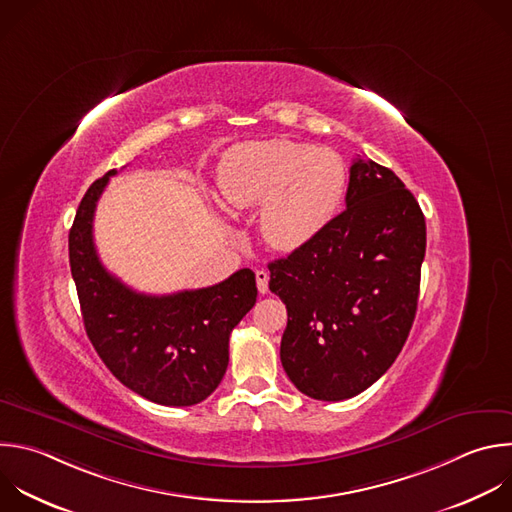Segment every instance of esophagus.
Returning a JSON list of instances; mask_svg holds the SVG:
<instances>
[{
  "label": "esophagus",
  "instance_id": "1",
  "mask_svg": "<svg viewBox=\"0 0 512 512\" xmlns=\"http://www.w3.org/2000/svg\"><path fill=\"white\" fill-rule=\"evenodd\" d=\"M255 279H257L259 293H267L269 291V273L265 269H259V271H255Z\"/></svg>",
  "mask_w": 512,
  "mask_h": 512
}]
</instances>
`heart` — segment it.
Segmentation results:
<instances>
[{
  "instance_id": "b5f03b06",
  "label": "heart",
  "mask_w": 512,
  "mask_h": 512,
  "mask_svg": "<svg viewBox=\"0 0 512 512\" xmlns=\"http://www.w3.org/2000/svg\"><path fill=\"white\" fill-rule=\"evenodd\" d=\"M219 187L233 209L261 205L263 239L277 251L311 245L337 217L348 189V166L329 148L271 138L229 148Z\"/></svg>"
}]
</instances>
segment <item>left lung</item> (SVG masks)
I'll list each match as a JSON object with an SVG mask.
<instances>
[{"instance_id":"8db88e82","label":"left lung","mask_w":512,"mask_h":512,"mask_svg":"<svg viewBox=\"0 0 512 512\" xmlns=\"http://www.w3.org/2000/svg\"><path fill=\"white\" fill-rule=\"evenodd\" d=\"M426 221L390 168L356 158L346 211L307 247L269 263L287 307L281 364L295 388L348 400L380 380L414 323Z\"/></svg>"}]
</instances>
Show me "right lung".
<instances>
[{"label": "right lung", "mask_w": 512, "mask_h": 512, "mask_svg": "<svg viewBox=\"0 0 512 512\" xmlns=\"http://www.w3.org/2000/svg\"><path fill=\"white\" fill-rule=\"evenodd\" d=\"M110 170L86 191L68 237L70 269L90 342L126 388L162 406L209 398L229 366V335L257 301L255 273L170 295H146L108 273L94 247V211Z\"/></svg>", "instance_id": "obj_1"}]
</instances>
